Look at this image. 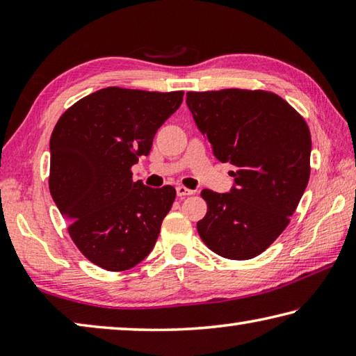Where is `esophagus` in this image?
<instances>
[{
    "label": "esophagus",
    "instance_id": "1",
    "mask_svg": "<svg viewBox=\"0 0 356 356\" xmlns=\"http://www.w3.org/2000/svg\"><path fill=\"white\" fill-rule=\"evenodd\" d=\"M176 193H177V196H180V197H185V196H191L193 193V190H190V188H185V186H177L176 188Z\"/></svg>",
    "mask_w": 356,
    "mask_h": 356
}]
</instances>
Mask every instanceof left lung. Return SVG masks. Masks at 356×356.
Masks as SVG:
<instances>
[{
  "instance_id": "obj_1",
  "label": "left lung",
  "mask_w": 356,
  "mask_h": 356,
  "mask_svg": "<svg viewBox=\"0 0 356 356\" xmlns=\"http://www.w3.org/2000/svg\"><path fill=\"white\" fill-rule=\"evenodd\" d=\"M186 105L216 159L237 168L229 193L202 190L200 237L226 259L256 257L284 231L308 185V125L267 91L186 92Z\"/></svg>"
}]
</instances>
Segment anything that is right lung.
<instances>
[{"mask_svg": "<svg viewBox=\"0 0 356 356\" xmlns=\"http://www.w3.org/2000/svg\"><path fill=\"white\" fill-rule=\"evenodd\" d=\"M184 92L105 88L78 100L50 138V193L84 256L110 272L152 251L174 186L134 182L130 168L182 104Z\"/></svg>", "mask_w": 356, "mask_h": 356, "instance_id": "right-lung-1", "label": "right lung"}]
</instances>
